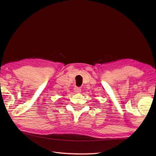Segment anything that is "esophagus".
I'll return each instance as SVG.
<instances>
[{
    "label": "esophagus",
    "instance_id": "obj_1",
    "mask_svg": "<svg viewBox=\"0 0 156 156\" xmlns=\"http://www.w3.org/2000/svg\"><path fill=\"white\" fill-rule=\"evenodd\" d=\"M74 91L76 94H79L81 92V89L80 87H75L74 89Z\"/></svg>",
    "mask_w": 156,
    "mask_h": 156
}]
</instances>
